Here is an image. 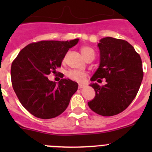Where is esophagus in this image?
<instances>
[{"mask_svg":"<svg viewBox=\"0 0 152 152\" xmlns=\"http://www.w3.org/2000/svg\"><path fill=\"white\" fill-rule=\"evenodd\" d=\"M85 87V85H79V89H82Z\"/></svg>","mask_w":152,"mask_h":152,"instance_id":"1","label":"esophagus"}]
</instances>
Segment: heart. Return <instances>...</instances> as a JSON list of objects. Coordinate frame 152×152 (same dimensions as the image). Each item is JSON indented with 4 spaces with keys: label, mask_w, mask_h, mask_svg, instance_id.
I'll return each mask as SVG.
<instances>
[{
    "label": "heart",
    "mask_w": 152,
    "mask_h": 152,
    "mask_svg": "<svg viewBox=\"0 0 152 152\" xmlns=\"http://www.w3.org/2000/svg\"><path fill=\"white\" fill-rule=\"evenodd\" d=\"M81 53L85 56V59H88L90 56H94L95 55L94 50L88 46H83L81 48ZM65 59V57L64 58V60ZM67 77L75 82H79V83H85L87 77V73L85 71L73 70H70L67 73Z\"/></svg>",
    "instance_id": "b5f03b06"
}]
</instances>
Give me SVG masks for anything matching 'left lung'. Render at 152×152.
<instances>
[{
  "label": "left lung",
  "mask_w": 152,
  "mask_h": 152,
  "mask_svg": "<svg viewBox=\"0 0 152 152\" xmlns=\"http://www.w3.org/2000/svg\"><path fill=\"white\" fill-rule=\"evenodd\" d=\"M98 46L100 65L91 81L99 82L104 78L106 85H90L96 96L88 106L100 115L113 116L125 110L137 96L143 78L142 60L132 45L124 39L107 37Z\"/></svg>",
  "instance_id": "left-lung-1"
}]
</instances>
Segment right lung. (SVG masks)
<instances>
[{"label": "right lung", "mask_w": 152, "mask_h": 152, "mask_svg": "<svg viewBox=\"0 0 152 152\" xmlns=\"http://www.w3.org/2000/svg\"><path fill=\"white\" fill-rule=\"evenodd\" d=\"M79 39L70 41L42 40L28 44L12 62L11 79L21 104L34 116L42 119L57 117L67 109L78 84L69 79L56 82L48 75L56 73L69 48ZM59 73V72H58Z\"/></svg>", "instance_id": "add662e5"}]
</instances>
